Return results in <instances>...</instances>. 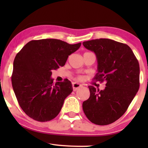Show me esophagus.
<instances>
[{
	"mask_svg": "<svg viewBox=\"0 0 148 148\" xmlns=\"http://www.w3.org/2000/svg\"><path fill=\"white\" fill-rule=\"evenodd\" d=\"M72 86H73V90L74 91L77 90L79 88H81V87L82 86V85L79 84H78V83H73Z\"/></svg>",
	"mask_w": 148,
	"mask_h": 148,
	"instance_id": "34e87169",
	"label": "esophagus"
}]
</instances>
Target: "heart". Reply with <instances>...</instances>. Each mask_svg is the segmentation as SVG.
I'll list each match as a JSON object with an SVG mask.
<instances>
[{
	"label": "heart",
	"instance_id": "obj_1",
	"mask_svg": "<svg viewBox=\"0 0 148 148\" xmlns=\"http://www.w3.org/2000/svg\"><path fill=\"white\" fill-rule=\"evenodd\" d=\"M79 78H81V77H79Z\"/></svg>",
	"mask_w": 148,
	"mask_h": 148
}]
</instances>
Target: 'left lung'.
Returning <instances> with one entry per match:
<instances>
[{
  "label": "left lung",
  "instance_id": "obj_1",
  "mask_svg": "<svg viewBox=\"0 0 148 148\" xmlns=\"http://www.w3.org/2000/svg\"><path fill=\"white\" fill-rule=\"evenodd\" d=\"M96 54L98 73L94 79L106 82L104 90L88 86L90 96L83 110L91 122L98 125L114 123L126 112L139 88V64L127 44L100 38L83 42Z\"/></svg>",
  "mask_w": 148,
  "mask_h": 148
}]
</instances>
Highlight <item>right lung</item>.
Returning <instances> with one entry per match:
<instances>
[{"label":"right lung","instance_id":"obj_1","mask_svg":"<svg viewBox=\"0 0 148 148\" xmlns=\"http://www.w3.org/2000/svg\"><path fill=\"white\" fill-rule=\"evenodd\" d=\"M82 43L69 44L57 39L32 40L16 55L12 86L24 112L39 122L55 118L65 98L73 92L68 79L53 83L52 70L63 66Z\"/></svg>","mask_w":148,"mask_h":148}]
</instances>
